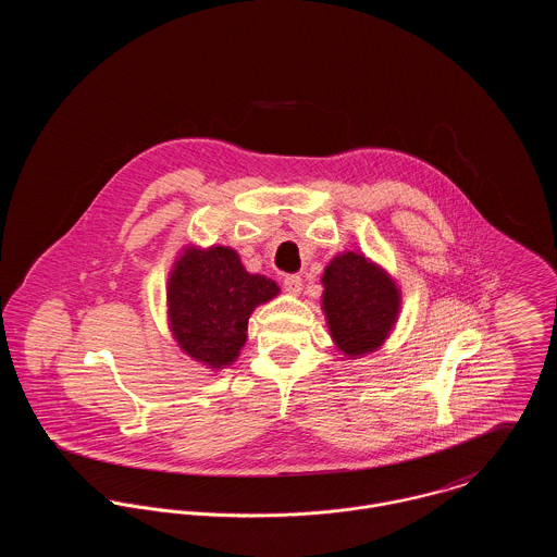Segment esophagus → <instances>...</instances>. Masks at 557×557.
Instances as JSON below:
<instances>
[{
    "label": "esophagus",
    "mask_w": 557,
    "mask_h": 557,
    "mask_svg": "<svg viewBox=\"0 0 557 557\" xmlns=\"http://www.w3.org/2000/svg\"><path fill=\"white\" fill-rule=\"evenodd\" d=\"M283 285H285V292L292 296H298L302 292V278L298 274H287L283 278Z\"/></svg>",
    "instance_id": "34e87169"
}]
</instances>
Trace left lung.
<instances>
[{
	"instance_id": "1",
	"label": "left lung",
	"mask_w": 557,
	"mask_h": 557,
	"mask_svg": "<svg viewBox=\"0 0 557 557\" xmlns=\"http://www.w3.org/2000/svg\"><path fill=\"white\" fill-rule=\"evenodd\" d=\"M321 311L334 347L358 360L377 351L400 313L397 278L362 250L336 252L321 274Z\"/></svg>"
}]
</instances>
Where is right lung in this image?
<instances>
[{
	"instance_id": "right-lung-1",
	"label": "right lung",
	"mask_w": 557,
	"mask_h": 557,
	"mask_svg": "<svg viewBox=\"0 0 557 557\" xmlns=\"http://www.w3.org/2000/svg\"><path fill=\"white\" fill-rule=\"evenodd\" d=\"M278 294L272 278L244 268L236 248L186 244L166 278V325L188 358L221 371L238 360L252 311Z\"/></svg>"
}]
</instances>
